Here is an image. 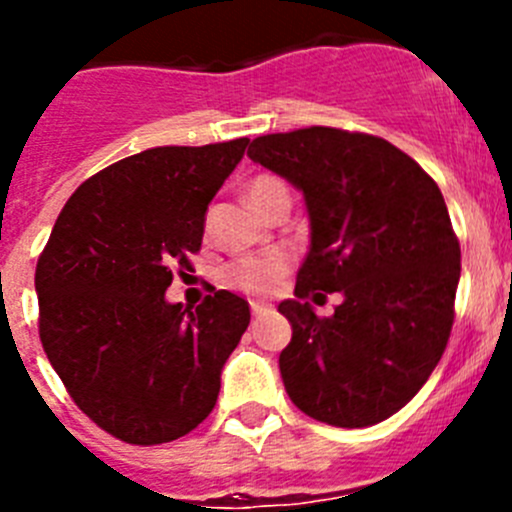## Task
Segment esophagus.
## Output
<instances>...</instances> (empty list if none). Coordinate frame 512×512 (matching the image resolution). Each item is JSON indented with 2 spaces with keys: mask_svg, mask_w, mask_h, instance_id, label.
Wrapping results in <instances>:
<instances>
[{
  "mask_svg": "<svg viewBox=\"0 0 512 512\" xmlns=\"http://www.w3.org/2000/svg\"><path fill=\"white\" fill-rule=\"evenodd\" d=\"M269 310H271V305H266V302H251V312L256 315V318L266 315Z\"/></svg>",
  "mask_w": 512,
  "mask_h": 512,
  "instance_id": "esophagus-1",
  "label": "esophagus"
}]
</instances>
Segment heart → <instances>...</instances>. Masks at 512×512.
Listing matches in <instances>:
<instances>
[{"label": "heart", "instance_id": "1", "mask_svg": "<svg viewBox=\"0 0 512 512\" xmlns=\"http://www.w3.org/2000/svg\"><path fill=\"white\" fill-rule=\"evenodd\" d=\"M246 200L251 202L253 210L266 212L277 202L289 200V192L282 179L277 176H256L246 184ZM289 259L287 253L271 251L264 256H248V259L235 261L228 269V282L235 289H243L248 295H269L277 287L279 279L287 274Z\"/></svg>", "mask_w": 512, "mask_h": 512}]
</instances>
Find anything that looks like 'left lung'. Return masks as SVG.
I'll return each instance as SVG.
<instances>
[{"label": "left lung", "mask_w": 512, "mask_h": 512, "mask_svg": "<svg viewBox=\"0 0 512 512\" xmlns=\"http://www.w3.org/2000/svg\"><path fill=\"white\" fill-rule=\"evenodd\" d=\"M248 158L300 189L310 220L297 300L279 302L289 400L338 428L382 423L428 382L454 325L461 251L441 189L384 138L320 125L261 135ZM312 288L342 292L333 316L301 302Z\"/></svg>", "instance_id": "8db88e82"}]
</instances>
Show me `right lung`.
<instances>
[{
    "label": "right lung",
    "instance_id": "right-lung-1",
    "mask_svg": "<svg viewBox=\"0 0 512 512\" xmlns=\"http://www.w3.org/2000/svg\"><path fill=\"white\" fill-rule=\"evenodd\" d=\"M248 138L164 146L81 184L35 269L40 341L69 395L135 446L169 443L212 413L220 374L251 323L220 289L197 307L166 300L205 233V212Z\"/></svg>",
    "mask_w": 512,
    "mask_h": 512
}]
</instances>
